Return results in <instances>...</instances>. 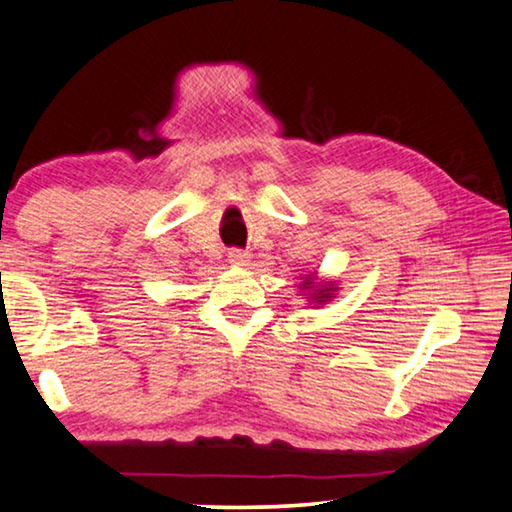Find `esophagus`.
<instances>
[{"label": "esophagus", "instance_id": "obj_1", "mask_svg": "<svg viewBox=\"0 0 512 512\" xmlns=\"http://www.w3.org/2000/svg\"><path fill=\"white\" fill-rule=\"evenodd\" d=\"M229 263L231 265H247L249 263V254L245 249H231L229 251Z\"/></svg>", "mask_w": 512, "mask_h": 512}]
</instances>
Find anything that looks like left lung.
I'll list each match as a JSON object with an SVG mask.
<instances>
[{"label":"left lung","mask_w":512,"mask_h":512,"mask_svg":"<svg viewBox=\"0 0 512 512\" xmlns=\"http://www.w3.org/2000/svg\"><path fill=\"white\" fill-rule=\"evenodd\" d=\"M311 286H313V281H304V288H311ZM331 292H333V288L317 290V292H315V301H320V304H322V301H326V299L331 297Z\"/></svg>","instance_id":"left-lung-1"}]
</instances>
